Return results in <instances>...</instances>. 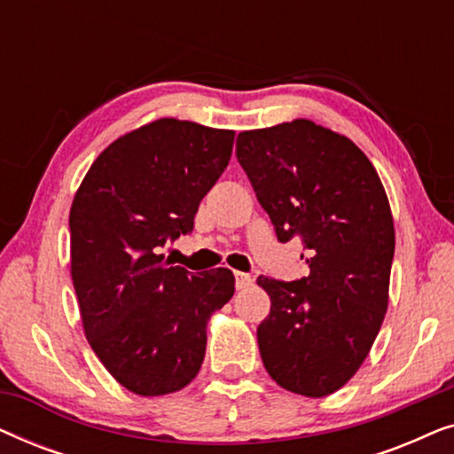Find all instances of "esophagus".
<instances>
[{
    "mask_svg": "<svg viewBox=\"0 0 454 454\" xmlns=\"http://www.w3.org/2000/svg\"><path fill=\"white\" fill-rule=\"evenodd\" d=\"M252 283H254V278L250 275H246V272H235V289L238 291L247 289Z\"/></svg>",
    "mask_w": 454,
    "mask_h": 454,
    "instance_id": "1",
    "label": "esophagus"
}]
</instances>
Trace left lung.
Wrapping results in <instances>:
<instances>
[{
  "instance_id": "obj_1",
  "label": "left lung",
  "mask_w": 454,
  "mask_h": 454,
  "mask_svg": "<svg viewBox=\"0 0 454 454\" xmlns=\"http://www.w3.org/2000/svg\"><path fill=\"white\" fill-rule=\"evenodd\" d=\"M235 153L278 241L301 238L309 266L300 281L258 277L270 297L260 357L278 387L320 399L351 380L387 314V192L349 138L309 120L241 132Z\"/></svg>"
}]
</instances>
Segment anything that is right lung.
<instances>
[{"mask_svg": "<svg viewBox=\"0 0 454 454\" xmlns=\"http://www.w3.org/2000/svg\"><path fill=\"white\" fill-rule=\"evenodd\" d=\"M233 138V129L163 117L111 142L74 196L70 266L84 334L136 395L188 387L204 362L210 316L233 297L229 269L194 275L159 254L194 229Z\"/></svg>", "mask_w": 454, "mask_h": 454, "instance_id": "right-lung-1", "label": "right lung"}]
</instances>
